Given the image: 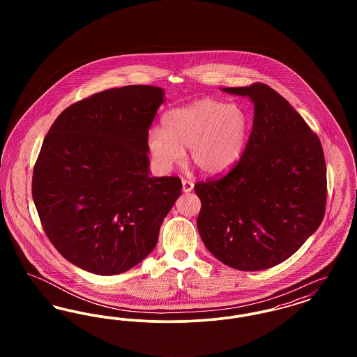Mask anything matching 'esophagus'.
<instances>
[{
    "mask_svg": "<svg viewBox=\"0 0 357 357\" xmlns=\"http://www.w3.org/2000/svg\"><path fill=\"white\" fill-rule=\"evenodd\" d=\"M182 188H183L185 192H190V191H192V188H194V183H192L191 181L182 179Z\"/></svg>",
    "mask_w": 357,
    "mask_h": 357,
    "instance_id": "1",
    "label": "esophagus"
}]
</instances>
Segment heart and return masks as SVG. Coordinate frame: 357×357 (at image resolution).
Masks as SVG:
<instances>
[{
    "label": "heart",
    "mask_w": 357,
    "mask_h": 357,
    "mask_svg": "<svg viewBox=\"0 0 357 357\" xmlns=\"http://www.w3.org/2000/svg\"><path fill=\"white\" fill-rule=\"evenodd\" d=\"M162 123L163 130L149 131L147 147L163 172L182 165L188 147L192 163L206 174L230 170L243 153L250 128L245 108L208 98L171 109Z\"/></svg>",
    "instance_id": "obj_1"
}]
</instances>
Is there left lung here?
<instances>
[{
	"instance_id": "8db88e82",
	"label": "left lung",
	"mask_w": 357,
	"mask_h": 357,
	"mask_svg": "<svg viewBox=\"0 0 357 357\" xmlns=\"http://www.w3.org/2000/svg\"><path fill=\"white\" fill-rule=\"evenodd\" d=\"M255 102L241 159L217 179L195 183L197 218L208 252L238 271L269 269L294 255L321 225L326 165L319 136L269 85L223 88Z\"/></svg>"
}]
</instances>
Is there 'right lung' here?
Listing matches in <instances>:
<instances>
[{"mask_svg":"<svg viewBox=\"0 0 357 357\" xmlns=\"http://www.w3.org/2000/svg\"><path fill=\"white\" fill-rule=\"evenodd\" d=\"M163 89L127 85L66 108L37 156L32 195L57 252L86 272H127L150 255L182 192L149 175L147 134Z\"/></svg>","mask_w":357,"mask_h":357,"instance_id":"add662e5","label":"right lung"}]
</instances>
